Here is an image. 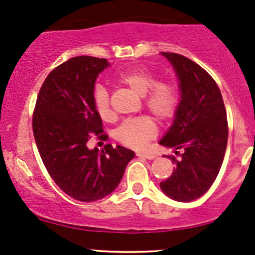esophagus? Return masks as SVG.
Returning <instances> with one entry per match:
<instances>
[{"mask_svg": "<svg viewBox=\"0 0 255 255\" xmlns=\"http://www.w3.org/2000/svg\"><path fill=\"white\" fill-rule=\"evenodd\" d=\"M136 155L139 158H146V159H154V155L150 154V153H143V152H137Z\"/></svg>", "mask_w": 255, "mask_h": 255, "instance_id": "34e87169", "label": "esophagus"}]
</instances>
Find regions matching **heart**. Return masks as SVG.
<instances>
[{
	"label": "heart",
	"instance_id": "1",
	"mask_svg": "<svg viewBox=\"0 0 255 255\" xmlns=\"http://www.w3.org/2000/svg\"><path fill=\"white\" fill-rule=\"evenodd\" d=\"M118 84L127 86L143 97L144 108L159 122H166L175 116L179 107V92L170 81H155L154 75L144 68H131L116 75ZM92 103L98 117L105 122L113 118L108 91L103 86H96L92 92ZM157 127L147 116L128 118L114 131V137L124 146L141 149L155 137Z\"/></svg>",
	"mask_w": 255,
	"mask_h": 255
}]
</instances>
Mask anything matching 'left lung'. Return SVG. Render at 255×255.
Segmentation results:
<instances>
[{
  "mask_svg": "<svg viewBox=\"0 0 255 255\" xmlns=\"http://www.w3.org/2000/svg\"><path fill=\"white\" fill-rule=\"evenodd\" d=\"M161 54L176 72L181 101L174 124L159 143L183 153L180 160L169 157L176 169L160 188L175 201L190 202L209 190L223 164L229 135L225 105L215 80L203 68L181 54Z\"/></svg>",
  "mask_w": 255,
  "mask_h": 255,
  "instance_id": "left-lung-1",
  "label": "left lung"
}]
</instances>
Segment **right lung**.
<instances>
[{
  "instance_id": "add662e5",
  "label": "right lung",
  "mask_w": 255,
  "mask_h": 255,
  "mask_svg": "<svg viewBox=\"0 0 255 255\" xmlns=\"http://www.w3.org/2000/svg\"><path fill=\"white\" fill-rule=\"evenodd\" d=\"M109 65L106 58L80 56L62 63L41 86L32 131L50 176L59 188L81 202H95L119 185L132 150L106 144L89 149L91 135L107 139L102 119L92 103L98 74Z\"/></svg>"
}]
</instances>
